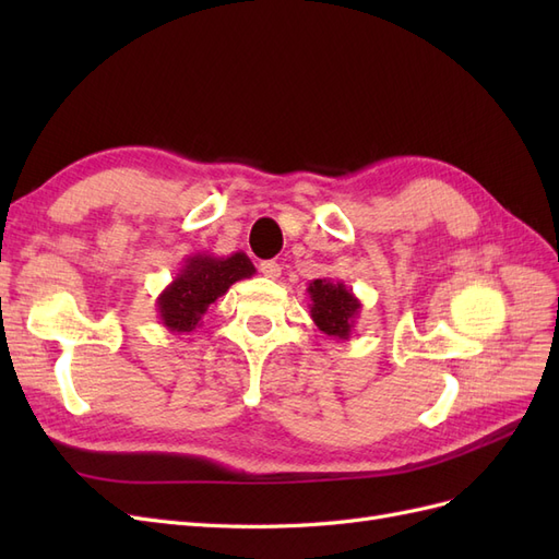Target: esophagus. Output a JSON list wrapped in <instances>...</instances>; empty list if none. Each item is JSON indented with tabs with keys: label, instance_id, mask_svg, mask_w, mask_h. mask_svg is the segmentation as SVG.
Returning a JSON list of instances; mask_svg holds the SVG:
<instances>
[{
	"label": "esophagus",
	"instance_id": "esophagus-1",
	"mask_svg": "<svg viewBox=\"0 0 559 559\" xmlns=\"http://www.w3.org/2000/svg\"><path fill=\"white\" fill-rule=\"evenodd\" d=\"M259 270H261V273H263L267 280H277V277L282 275V267H280V263H275V261H263V263L259 265Z\"/></svg>",
	"mask_w": 559,
	"mask_h": 559
}]
</instances>
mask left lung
<instances>
[{"label":"left lung","mask_w":559,"mask_h":559,"mask_svg":"<svg viewBox=\"0 0 559 559\" xmlns=\"http://www.w3.org/2000/svg\"><path fill=\"white\" fill-rule=\"evenodd\" d=\"M310 294V317L321 333L333 341H349L361 312V300L352 294L345 282L337 280H312Z\"/></svg>","instance_id":"obj_1"}]
</instances>
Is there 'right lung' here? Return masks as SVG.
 <instances>
[{
	"label": "right lung",
	"instance_id": "add662e5",
	"mask_svg": "<svg viewBox=\"0 0 559 559\" xmlns=\"http://www.w3.org/2000/svg\"><path fill=\"white\" fill-rule=\"evenodd\" d=\"M253 273L257 267L245 251H235L230 257H214L207 251L191 253L183 259L175 280L156 298L160 324L177 335L193 333L212 302L224 296L235 282Z\"/></svg>",
	"mask_w": 559,
	"mask_h": 559
}]
</instances>
